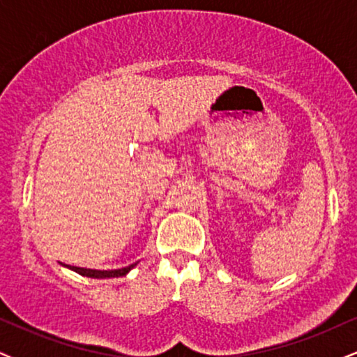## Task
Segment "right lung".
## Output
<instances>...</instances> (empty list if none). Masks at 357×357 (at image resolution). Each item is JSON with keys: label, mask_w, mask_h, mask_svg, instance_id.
Segmentation results:
<instances>
[{"label": "right lung", "mask_w": 357, "mask_h": 357, "mask_svg": "<svg viewBox=\"0 0 357 357\" xmlns=\"http://www.w3.org/2000/svg\"><path fill=\"white\" fill-rule=\"evenodd\" d=\"M136 264L129 265V267L124 268H117V270H90V268H80V267H72V265H67L68 268L73 270V272L80 273L84 277H92V278H107V277H122L129 272L130 268L134 267Z\"/></svg>", "instance_id": "obj_1"}]
</instances>
